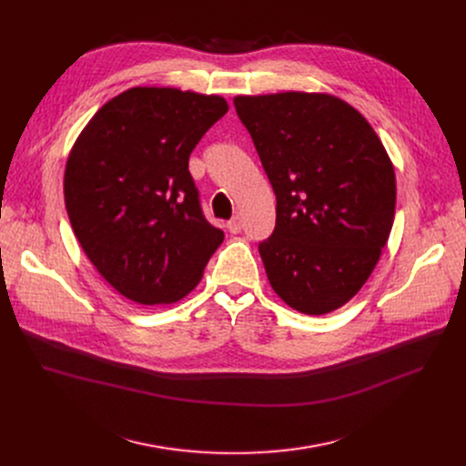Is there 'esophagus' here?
I'll return each instance as SVG.
<instances>
[{"instance_id":"1","label":"esophagus","mask_w":466,"mask_h":466,"mask_svg":"<svg viewBox=\"0 0 466 466\" xmlns=\"http://www.w3.org/2000/svg\"><path fill=\"white\" fill-rule=\"evenodd\" d=\"M228 229L231 233H238L242 229V218L240 216H233L229 221H228Z\"/></svg>"}]
</instances>
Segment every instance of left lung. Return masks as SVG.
Wrapping results in <instances>:
<instances>
[{"mask_svg": "<svg viewBox=\"0 0 466 466\" xmlns=\"http://www.w3.org/2000/svg\"><path fill=\"white\" fill-rule=\"evenodd\" d=\"M277 195L273 235L259 242L277 296L326 315L357 296L394 221V168L371 125L345 100L288 91L235 96Z\"/></svg>", "mask_w": 466, "mask_h": 466, "instance_id": "obj_1", "label": "left lung"}]
</instances>
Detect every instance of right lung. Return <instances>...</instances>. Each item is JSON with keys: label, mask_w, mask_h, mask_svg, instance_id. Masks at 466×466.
<instances>
[{"label": "right lung", "mask_w": 466, "mask_h": 466, "mask_svg": "<svg viewBox=\"0 0 466 466\" xmlns=\"http://www.w3.org/2000/svg\"><path fill=\"white\" fill-rule=\"evenodd\" d=\"M228 109L218 95L132 86L77 137L64 170L66 210L86 258L127 299H182L224 240L203 216L187 165Z\"/></svg>", "instance_id": "right-lung-1"}]
</instances>
